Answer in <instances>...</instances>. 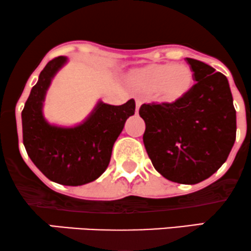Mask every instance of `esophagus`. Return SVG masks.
Here are the masks:
<instances>
[{
  "instance_id": "1",
  "label": "esophagus",
  "mask_w": 251,
  "mask_h": 251,
  "mask_svg": "<svg viewBox=\"0 0 251 251\" xmlns=\"http://www.w3.org/2000/svg\"><path fill=\"white\" fill-rule=\"evenodd\" d=\"M140 106H141V100H136V109H135V112H139V109H140Z\"/></svg>"
}]
</instances>
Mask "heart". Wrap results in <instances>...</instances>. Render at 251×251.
Returning <instances> with one entry per match:
<instances>
[{
  "label": "heart",
  "mask_w": 251,
  "mask_h": 251,
  "mask_svg": "<svg viewBox=\"0 0 251 251\" xmlns=\"http://www.w3.org/2000/svg\"><path fill=\"white\" fill-rule=\"evenodd\" d=\"M128 80L135 89L154 92L161 103L181 102L192 91L196 78L187 64H149L131 70Z\"/></svg>",
  "instance_id": "b5f03b06"
}]
</instances>
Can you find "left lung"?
Returning <instances> with one entry per match:
<instances>
[{
    "label": "left lung",
    "instance_id": "8db88e82",
    "mask_svg": "<svg viewBox=\"0 0 251 251\" xmlns=\"http://www.w3.org/2000/svg\"><path fill=\"white\" fill-rule=\"evenodd\" d=\"M197 83L181 102L143 104V143L154 168L171 181L194 185L226 161L236 140L229 81L210 65L186 58Z\"/></svg>",
    "mask_w": 251,
    "mask_h": 251
}]
</instances>
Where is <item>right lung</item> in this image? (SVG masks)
I'll use <instances>...</instances> for the list:
<instances>
[{
    "label": "right lung",
    "instance_id": "right-lung-1",
    "mask_svg": "<svg viewBox=\"0 0 251 251\" xmlns=\"http://www.w3.org/2000/svg\"><path fill=\"white\" fill-rule=\"evenodd\" d=\"M67 63L69 58L61 55L41 71L22 110V134L28 156L45 176L57 184L80 186L108 168L115 141L135 112V100L111 105L100 100L78 125L50 123L44 115L45 98L53 78Z\"/></svg>",
    "mask_w": 251,
    "mask_h": 251
}]
</instances>
